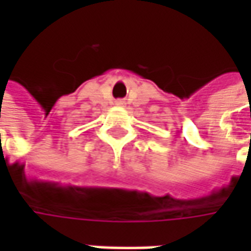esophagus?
<instances>
[{
    "instance_id": "34e87169",
    "label": "esophagus",
    "mask_w": 251,
    "mask_h": 251,
    "mask_svg": "<svg viewBox=\"0 0 251 251\" xmlns=\"http://www.w3.org/2000/svg\"><path fill=\"white\" fill-rule=\"evenodd\" d=\"M126 104V101L124 100H116V106H120V107H123Z\"/></svg>"
}]
</instances>
